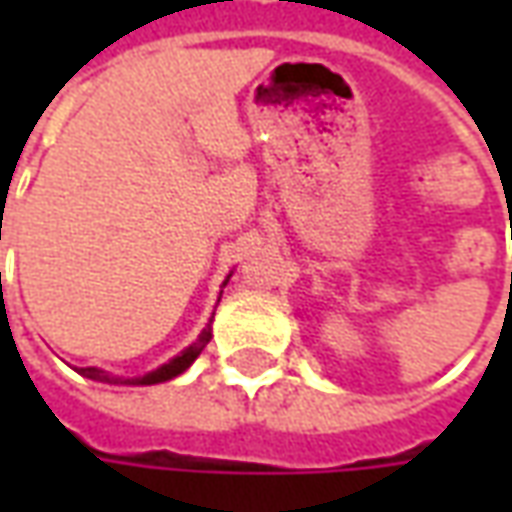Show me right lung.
Returning a JSON list of instances; mask_svg holds the SVG:
<instances>
[{
  "label": "right lung",
  "mask_w": 512,
  "mask_h": 512,
  "mask_svg": "<svg viewBox=\"0 0 512 512\" xmlns=\"http://www.w3.org/2000/svg\"><path fill=\"white\" fill-rule=\"evenodd\" d=\"M230 277H233V271L224 277L222 288L230 282ZM219 299H222V290H219ZM211 321H213V315H211ZM211 321H208V326L202 329L200 337H197L189 348H183L178 356H172V359H169L167 365L156 367V370H150V373H145V376L120 378V376H112V373H106V370H101V367H79V373H82L84 378L101 381V384H123V386H153V384H164V381H172V378H178L180 373H186V370L194 365V359L202 354V348L211 343Z\"/></svg>",
  "instance_id": "right-lung-1"
}]
</instances>
